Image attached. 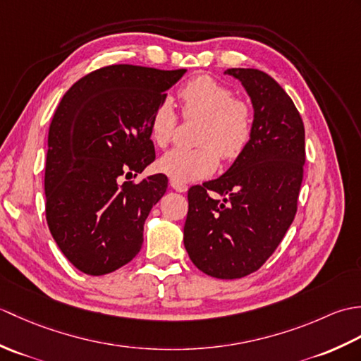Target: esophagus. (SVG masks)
<instances>
[{
	"label": "esophagus",
	"mask_w": 361,
	"mask_h": 361,
	"mask_svg": "<svg viewBox=\"0 0 361 361\" xmlns=\"http://www.w3.org/2000/svg\"><path fill=\"white\" fill-rule=\"evenodd\" d=\"M169 183H171L172 189H175L176 192H186V190H188V186L185 185V183H178V181L172 180V178H171V181H169Z\"/></svg>",
	"instance_id": "34e87169"
}]
</instances>
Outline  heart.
Masks as SVG:
<instances>
[{
  "mask_svg": "<svg viewBox=\"0 0 361 361\" xmlns=\"http://www.w3.org/2000/svg\"><path fill=\"white\" fill-rule=\"evenodd\" d=\"M183 116L202 121L197 132L200 147L173 149L158 161V169L172 180L189 183L208 178L216 172L219 157L239 158L251 137V105L234 97V91L211 75H198L180 90ZM178 116L172 102L163 99L150 116L152 140L164 147L173 140Z\"/></svg>",
  "mask_w": 361,
  "mask_h": 361,
  "instance_id": "1",
  "label": "heart"
}]
</instances>
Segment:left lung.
I'll list each match as a JSON object with an SVG mask.
<instances>
[{"instance_id": "1", "label": "left lung", "mask_w": 361, "mask_h": 361, "mask_svg": "<svg viewBox=\"0 0 361 361\" xmlns=\"http://www.w3.org/2000/svg\"><path fill=\"white\" fill-rule=\"evenodd\" d=\"M225 74L251 97V137L224 175L188 190L185 247L198 270L239 279L267 262L296 216L305 135L293 101L267 73L231 68Z\"/></svg>"}]
</instances>
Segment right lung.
<instances>
[{
  "mask_svg": "<svg viewBox=\"0 0 361 361\" xmlns=\"http://www.w3.org/2000/svg\"><path fill=\"white\" fill-rule=\"evenodd\" d=\"M186 70L110 65L83 75L60 101L48 135L46 221L65 257L91 276L128 264L144 221L167 189L164 173L140 183L153 159L150 116Z\"/></svg>",
  "mask_w": 361,
  "mask_h": 361,
  "instance_id": "1",
  "label": "right lung"
}]
</instances>
